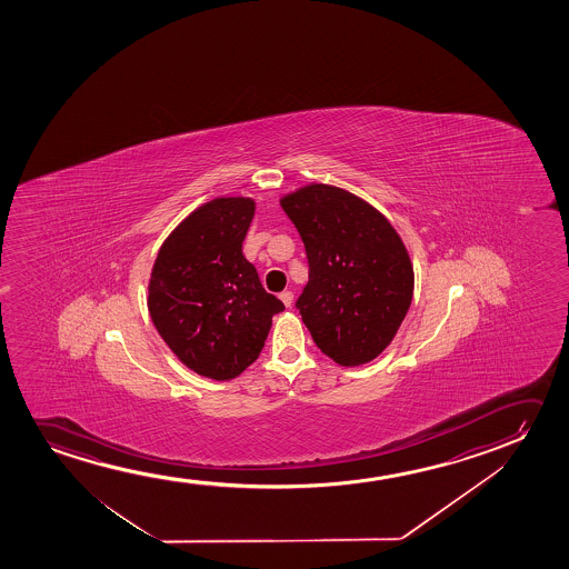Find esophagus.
Listing matches in <instances>:
<instances>
[{
  "instance_id": "esophagus-1",
  "label": "esophagus",
  "mask_w": 569,
  "mask_h": 569,
  "mask_svg": "<svg viewBox=\"0 0 569 569\" xmlns=\"http://www.w3.org/2000/svg\"><path fill=\"white\" fill-rule=\"evenodd\" d=\"M280 299L281 303L286 305L288 309L293 305V293H291V291H281Z\"/></svg>"
}]
</instances>
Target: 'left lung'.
<instances>
[{
    "label": "left lung",
    "mask_w": 569,
    "mask_h": 569,
    "mask_svg": "<svg viewBox=\"0 0 569 569\" xmlns=\"http://www.w3.org/2000/svg\"><path fill=\"white\" fill-rule=\"evenodd\" d=\"M280 206L309 258L297 309L312 340L338 366L373 361L412 305L413 266L400 234L375 206L332 184L297 188Z\"/></svg>",
    "instance_id": "1"
}]
</instances>
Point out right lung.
<instances>
[{
  "label": "right lung",
  "instance_id": "obj_1",
  "mask_svg": "<svg viewBox=\"0 0 569 569\" xmlns=\"http://www.w3.org/2000/svg\"><path fill=\"white\" fill-rule=\"evenodd\" d=\"M254 210L244 196L202 203L172 229L151 268L148 309L157 332L188 369L213 381L252 366L273 315L283 311L242 254Z\"/></svg>",
  "mask_w": 569,
  "mask_h": 569
}]
</instances>
